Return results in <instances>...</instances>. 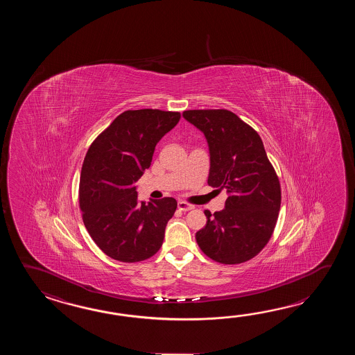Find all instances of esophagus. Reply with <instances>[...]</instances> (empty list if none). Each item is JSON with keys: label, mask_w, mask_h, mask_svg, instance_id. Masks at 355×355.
Wrapping results in <instances>:
<instances>
[{"label": "esophagus", "mask_w": 355, "mask_h": 355, "mask_svg": "<svg viewBox=\"0 0 355 355\" xmlns=\"http://www.w3.org/2000/svg\"><path fill=\"white\" fill-rule=\"evenodd\" d=\"M178 208H179V211H191L194 208V205L187 203V202H179L178 203Z\"/></svg>", "instance_id": "34e87169"}]
</instances>
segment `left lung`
<instances>
[{
  "label": "left lung",
  "instance_id": "8db88e82",
  "mask_svg": "<svg viewBox=\"0 0 355 355\" xmlns=\"http://www.w3.org/2000/svg\"><path fill=\"white\" fill-rule=\"evenodd\" d=\"M200 129L211 153L208 185L226 189L225 209L204 211L207 225L196 234L200 250L220 264H241L257 257L272 237L279 216L278 175L257 130L226 109L185 110Z\"/></svg>",
  "mask_w": 355,
  "mask_h": 355
}]
</instances>
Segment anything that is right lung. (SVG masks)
Instances as JSON below:
<instances>
[{
	"instance_id": "obj_1",
	"label": "right lung",
	"mask_w": 355,
	"mask_h": 355,
	"mask_svg": "<svg viewBox=\"0 0 355 355\" xmlns=\"http://www.w3.org/2000/svg\"><path fill=\"white\" fill-rule=\"evenodd\" d=\"M179 121V112L127 110L95 138L85 156L78 188L83 225L114 260L144 261L162 246L178 202H141L136 181L151 166L157 142Z\"/></svg>"
}]
</instances>
